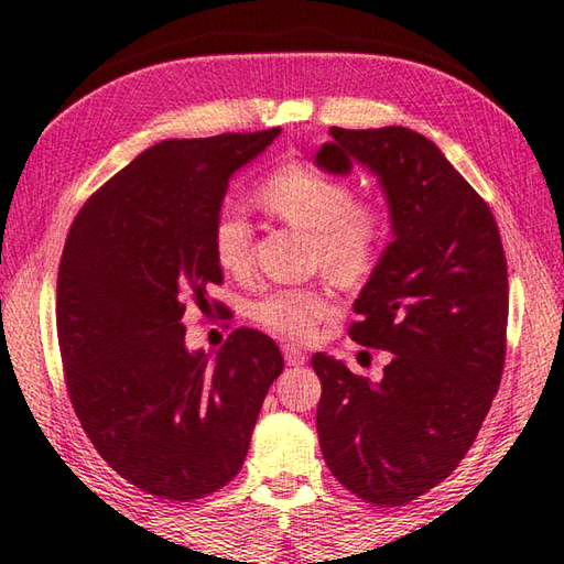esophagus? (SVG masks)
I'll use <instances>...</instances> for the list:
<instances>
[{
  "instance_id": "34e87169",
  "label": "esophagus",
  "mask_w": 564,
  "mask_h": 564,
  "mask_svg": "<svg viewBox=\"0 0 564 564\" xmlns=\"http://www.w3.org/2000/svg\"><path fill=\"white\" fill-rule=\"evenodd\" d=\"M283 359H285V364L289 366H303L308 361V356L301 351V348H296V346H283Z\"/></svg>"
}]
</instances>
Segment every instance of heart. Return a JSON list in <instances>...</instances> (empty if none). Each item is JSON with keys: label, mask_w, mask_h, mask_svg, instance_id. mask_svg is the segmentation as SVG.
Here are the masks:
<instances>
[{"label": "heart", "mask_w": 564, "mask_h": 564, "mask_svg": "<svg viewBox=\"0 0 564 564\" xmlns=\"http://www.w3.org/2000/svg\"><path fill=\"white\" fill-rule=\"evenodd\" d=\"M258 200L271 216L308 230L311 258L316 265L328 268L338 281H361L377 265L387 240V216L373 200L354 198L351 185L344 177L291 160L263 177ZM210 240L213 256L223 271L238 273L246 268L250 226L243 210L236 205L220 208ZM246 314L268 334L303 344L330 314V291L324 285L271 289L250 301Z\"/></svg>", "instance_id": "1"}]
</instances>
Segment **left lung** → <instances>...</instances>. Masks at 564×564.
Wrapping results in <instances>:
<instances>
[{"instance_id":"1","label":"left lung","mask_w":564,"mask_h":564,"mask_svg":"<svg viewBox=\"0 0 564 564\" xmlns=\"http://www.w3.org/2000/svg\"><path fill=\"white\" fill-rule=\"evenodd\" d=\"M328 173L379 175L394 240L356 299L348 336L391 351L383 379L314 354L316 429L330 475L371 505L401 507L459 467L502 381L507 258L497 220L442 150L409 128H330Z\"/></svg>"}]
</instances>
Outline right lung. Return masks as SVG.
Wrapping results in <instances>:
<instances>
[{"mask_svg": "<svg viewBox=\"0 0 564 564\" xmlns=\"http://www.w3.org/2000/svg\"><path fill=\"white\" fill-rule=\"evenodd\" d=\"M279 132L158 142L89 195L62 250L69 401L97 454L160 499L193 502L238 475L283 371L261 330L236 328L208 361L187 351L183 324L185 303L203 311L208 285L223 283L210 236L230 175Z\"/></svg>", "mask_w": 564, "mask_h": 564, "instance_id": "1", "label": "right lung"}]
</instances>
